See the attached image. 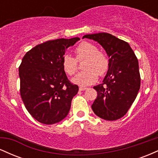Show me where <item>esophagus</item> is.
Listing matches in <instances>:
<instances>
[{
  "mask_svg": "<svg viewBox=\"0 0 158 158\" xmlns=\"http://www.w3.org/2000/svg\"><path fill=\"white\" fill-rule=\"evenodd\" d=\"M87 89V88H85V87H79V90L80 91H83V90H85Z\"/></svg>",
  "mask_w": 158,
  "mask_h": 158,
  "instance_id": "1",
  "label": "esophagus"
}]
</instances>
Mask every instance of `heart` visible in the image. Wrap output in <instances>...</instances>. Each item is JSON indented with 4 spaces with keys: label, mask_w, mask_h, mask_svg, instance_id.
<instances>
[{
    "label": "heart",
    "mask_w": 158,
    "mask_h": 158,
    "mask_svg": "<svg viewBox=\"0 0 158 158\" xmlns=\"http://www.w3.org/2000/svg\"><path fill=\"white\" fill-rule=\"evenodd\" d=\"M76 59L69 54L62 56L61 62L64 72L69 76L75 74L78 69V61L85 60L82 68L85 70L75 76L72 81L81 86L94 84L109 68V60L104 52L99 51L97 47L91 43L81 42L75 49Z\"/></svg>",
    "instance_id": "heart-1"
}]
</instances>
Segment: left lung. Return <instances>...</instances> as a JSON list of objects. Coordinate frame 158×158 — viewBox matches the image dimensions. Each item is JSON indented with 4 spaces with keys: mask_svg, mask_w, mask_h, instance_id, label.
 <instances>
[{
    "mask_svg": "<svg viewBox=\"0 0 158 158\" xmlns=\"http://www.w3.org/2000/svg\"><path fill=\"white\" fill-rule=\"evenodd\" d=\"M85 38L97 41L109 57V68L102 83L94 87L97 97L92 110L103 119L117 120L128 112L140 88L137 58L128 43L111 34L99 32Z\"/></svg>",
    "mask_w": 158,
    "mask_h": 158,
    "instance_id": "obj_1",
    "label": "left lung"
}]
</instances>
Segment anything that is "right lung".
<instances>
[{
	"mask_svg": "<svg viewBox=\"0 0 158 158\" xmlns=\"http://www.w3.org/2000/svg\"><path fill=\"white\" fill-rule=\"evenodd\" d=\"M80 40L59 39L36 45L25 54L19 66L20 93L23 104L39 123L52 125L67 117L79 87L68 80L62 56Z\"/></svg>",
	"mask_w": 158,
	"mask_h": 158,
	"instance_id": "right-lung-1",
	"label": "right lung"
}]
</instances>
